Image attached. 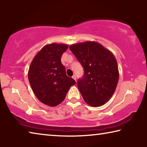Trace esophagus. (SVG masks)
<instances>
[{
  "label": "esophagus",
  "instance_id": "obj_1",
  "mask_svg": "<svg viewBox=\"0 0 147 147\" xmlns=\"http://www.w3.org/2000/svg\"><path fill=\"white\" fill-rule=\"evenodd\" d=\"M72 78H73L74 80H76V76L75 75H73V77H72Z\"/></svg>",
  "mask_w": 147,
  "mask_h": 147
}]
</instances>
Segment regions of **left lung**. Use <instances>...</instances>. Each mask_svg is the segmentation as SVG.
Masks as SVG:
<instances>
[{"mask_svg":"<svg viewBox=\"0 0 147 147\" xmlns=\"http://www.w3.org/2000/svg\"><path fill=\"white\" fill-rule=\"evenodd\" d=\"M69 49L84 70L83 77L77 83L84 101L93 107L104 105L112 96L118 84L119 73L115 56L95 41L73 44Z\"/></svg>","mask_w":147,"mask_h":147,"instance_id":"8db88e82","label":"left lung"}]
</instances>
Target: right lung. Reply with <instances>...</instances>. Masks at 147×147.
I'll return each instance as SVG.
<instances>
[{
  "instance_id": "add662e5",
  "label": "right lung",
  "mask_w": 147,
  "mask_h": 147,
  "mask_svg": "<svg viewBox=\"0 0 147 147\" xmlns=\"http://www.w3.org/2000/svg\"><path fill=\"white\" fill-rule=\"evenodd\" d=\"M66 44L51 43L44 46L32 61L28 77L35 95L41 102L54 107L60 104L74 80L67 76L61 57L68 49Z\"/></svg>"
}]
</instances>
